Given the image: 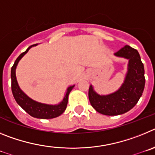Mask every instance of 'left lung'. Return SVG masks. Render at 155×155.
I'll return each instance as SVG.
<instances>
[{
	"instance_id": "1",
	"label": "left lung",
	"mask_w": 155,
	"mask_h": 155,
	"mask_svg": "<svg viewBox=\"0 0 155 155\" xmlns=\"http://www.w3.org/2000/svg\"><path fill=\"white\" fill-rule=\"evenodd\" d=\"M114 55L128 60L127 72L120 88L109 94H98L91 84L88 90L91 106L106 116H117L130 110L141 97L145 85L144 68L137 50L125 46Z\"/></svg>"
}]
</instances>
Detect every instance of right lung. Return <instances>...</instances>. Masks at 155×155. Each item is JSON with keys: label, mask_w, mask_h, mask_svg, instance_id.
Wrapping results in <instances>:
<instances>
[{"label": "right lung", "mask_w": 155, "mask_h": 155, "mask_svg": "<svg viewBox=\"0 0 155 155\" xmlns=\"http://www.w3.org/2000/svg\"><path fill=\"white\" fill-rule=\"evenodd\" d=\"M38 44L32 45L29 46L24 53L19 55V57L16 59L15 62L14 64L13 67L11 71V79H12V91L13 96L15 99L16 102L27 113L32 117L38 119H53L56 118L57 116H61L64 111H65L68 102V96L70 92L73 89L75 85H71L67 88L66 92L64 94V97L60 103L56 105H50V104H45L42 102H36L30 97H28L22 90L20 88L16 78V68L18 64L21 59L24 57L28 50L33 46H37Z\"/></svg>", "instance_id": "obj_1"}]
</instances>
